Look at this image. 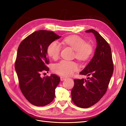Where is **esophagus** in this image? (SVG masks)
Listing matches in <instances>:
<instances>
[{
  "label": "esophagus",
  "mask_w": 126,
  "mask_h": 126,
  "mask_svg": "<svg viewBox=\"0 0 126 126\" xmlns=\"http://www.w3.org/2000/svg\"><path fill=\"white\" fill-rule=\"evenodd\" d=\"M66 79V77H60V80H61V81H63L64 80H65Z\"/></svg>",
  "instance_id": "esophagus-1"
}]
</instances>
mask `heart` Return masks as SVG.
I'll use <instances>...</instances> for the list:
<instances>
[{
  "label": "heart",
  "mask_w": 126,
  "mask_h": 126,
  "mask_svg": "<svg viewBox=\"0 0 126 126\" xmlns=\"http://www.w3.org/2000/svg\"><path fill=\"white\" fill-rule=\"evenodd\" d=\"M65 44L70 46L76 51V57L80 61H86L92 56L93 52V46L83 38L77 35H70L65 38L63 41ZM62 47L57 42H53L47 47V54L52 58L57 59L60 55ZM79 67L77 63L73 62L62 60L55 64L53 69L58 74L69 76L77 71Z\"/></svg>",
  "instance_id": "heart-1"
}]
</instances>
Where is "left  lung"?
I'll use <instances>...</instances> for the list:
<instances>
[{
  "label": "left lung",
  "mask_w": 126,
  "mask_h": 126,
  "mask_svg": "<svg viewBox=\"0 0 126 126\" xmlns=\"http://www.w3.org/2000/svg\"><path fill=\"white\" fill-rule=\"evenodd\" d=\"M85 32L94 34L97 45L92 59L80 74L91 77H88V80L75 79L71 91L73 103L78 107L83 108L94 105L104 96L114 71L111 48L108 43L93 29Z\"/></svg>",
  "instance_id": "left-lung-1"
}]
</instances>
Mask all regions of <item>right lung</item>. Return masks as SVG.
<instances>
[{
  "label": "right lung",
  "mask_w": 126,
  "mask_h": 126,
  "mask_svg": "<svg viewBox=\"0 0 126 126\" xmlns=\"http://www.w3.org/2000/svg\"><path fill=\"white\" fill-rule=\"evenodd\" d=\"M60 37L53 32L40 30L30 34L19 46L15 69L20 88L26 99L35 106L48 105L55 98L60 78L55 74L42 78L41 73L49 71L47 47Z\"/></svg>",
  "instance_id": "add662e5"
}]
</instances>
